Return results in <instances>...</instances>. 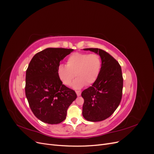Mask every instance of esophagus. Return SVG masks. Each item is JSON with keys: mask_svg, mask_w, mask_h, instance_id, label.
<instances>
[{"mask_svg": "<svg viewBox=\"0 0 154 154\" xmlns=\"http://www.w3.org/2000/svg\"><path fill=\"white\" fill-rule=\"evenodd\" d=\"M76 94H77V96H80V95H81V91H76Z\"/></svg>", "mask_w": 154, "mask_h": 154, "instance_id": "obj_1", "label": "esophagus"}]
</instances>
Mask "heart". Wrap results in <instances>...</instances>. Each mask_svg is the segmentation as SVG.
<instances>
[{
	"label": "heart",
	"mask_w": 154,
	"mask_h": 154,
	"mask_svg": "<svg viewBox=\"0 0 154 154\" xmlns=\"http://www.w3.org/2000/svg\"><path fill=\"white\" fill-rule=\"evenodd\" d=\"M101 67V59L97 54L75 53L67 58L66 66L58 67V75L64 85H70L75 75L72 87L80 89L85 85H90L98 77Z\"/></svg>",
	"instance_id": "1"
}]
</instances>
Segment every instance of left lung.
Here are the masks:
<instances>
[{"mask_svg": "<svg viewBox=\"0 0 154 154\" xmlns=\"http://www.w3.org/2000/svg\"><path fill=\"white\" fill-rule=\"evenodd\" d=\"M99 54L101 67L97 80L82 93L84 99L82 114L86 120L101 122L109 118L118 108L122 97L123 79L120 65L106 51L86 48Z\"/></svg>", "mask_w": 154, "mask_h": 154, "instance_id": "obj_1", "label": "left lung"}]
</instances>
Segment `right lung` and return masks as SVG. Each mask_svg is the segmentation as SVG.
I'll return each mask as SVG.
<instances>
[{
	"label": "right lung",
	"mask_w": 154,
	"mask_h": 154,
	"mask_svg": "<svg viewBox=\"0 0 154 154\" xmlns=\"http://www.w3.org/2000/svg\"><path fill=\"white\" fill-rule=\"evenodd\" d=\"M73 51L45 49L32 57L26 70L27 100L32 113L44 123L62 122L69 106L76 99L75 91L62 84L57 71L60 62Z\"/></svg>",
	"instance_id": "add662e5"
}]
</instances>
